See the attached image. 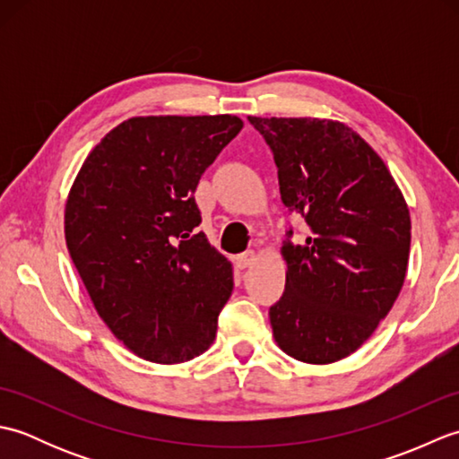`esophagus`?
Here are the masks:
<instances>
[{
	"label": "esophagus",
	"instance_id": "obj_1",
	"mask_svg": "<svg viewBox=\"0 0 459 459\" xmlns=\"http://www.w3.org/2000/svg\"><path fill=\"white\" fill-rule=\"evenodd\" d=\"M256 262V252L255 250H248V252H242V255H238L237 258H235V264H237V268H240V270H245V268H248V266H252Z\"/></svg>",
	"mask_w": 459,
	"mask_h": 459
}]
</instances>
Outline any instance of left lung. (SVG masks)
I'll list each match as a JSON object with an SVG mask.
<instances>
[{
    "instance_id": "obj_1",
    "label": "left lung",
    "mask_w": 459,
    "mask_h": 459,
    "mask_svg": "<svg viewBox=\"0 0 459 459\" xmlns=\"http://www.w3.org/2000/svg\"><path fill=\"white\" fill-rule=\"evenodd\" d=\"M248 120L274 153L281 203L309 227L304 245L286 240L280 250L286 291L270 307L272 333L290 357L335 363L375 333L401 294L408 204L380 155L347 124Z\"/></svg>"
}]
</instances>
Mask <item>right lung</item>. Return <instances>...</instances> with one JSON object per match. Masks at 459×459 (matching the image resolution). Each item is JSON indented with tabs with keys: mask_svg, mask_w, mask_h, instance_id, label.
I'll return each instance as SVG.
<instances>
[{
	"mask_svg": "<svg viewBox=\"0 0 459 459\" xmlns=\"http://www.w3.org/2000/svg\"><path fill=\"white\" fill-rule=\"evenodd\" d=\"M242 126L230 114L128 118L68 191L65 240L92 306L152 363H185L217 335L232 264L197 232L195 189Z\"/></svg>",
	"mask_w": 459,
	"mask_h": 459,
	"instance_id": "right-lung-1",
	"label": "right lung"
}]
</instances>
